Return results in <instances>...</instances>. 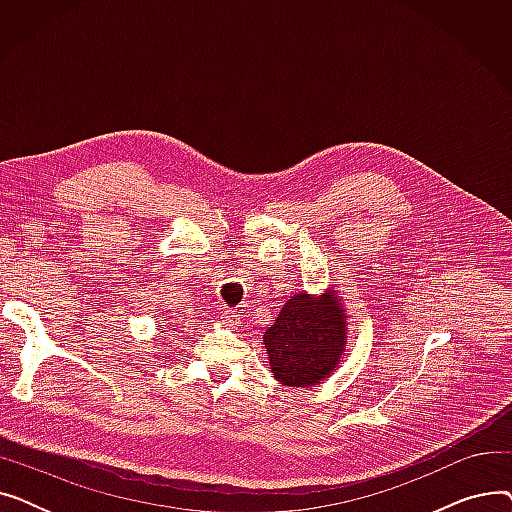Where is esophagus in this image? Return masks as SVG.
<instances>
[{
    "instance_id": "1",
    "label": "esophagus",
    "mask_w": 512,
    "mask_h": 512,
    "mask_svg": "<svg viewBox=\"0 0 512 512\" xmlns=\"http://www.w3.org/2000/svg\"><path fill=\"white\" fill-rule=\"evenodd\" d=\"M236 319H238V315H236V311H232V309H226L224 313H222V321L226 326H236Z\"/></svg>"
}]
</instances>
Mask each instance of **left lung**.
<instances>
[{"mask_svg": "<svg viewBox=\"0 0 512 512\" xmlns=\"http://www.w3.org/2000/svg\"><path fill=\"white\" fill-rule=\"evenodd\" d=\"M340 299L326 294L319 301L294 294L286 301L263 344L270 353L274 378L286 386H315L338 365L346 344Z\"/></svg>", "mask_w": 512, "mask_h": 512, "instance_id": "obj_1", "label": "left lung"}]
</instances>
